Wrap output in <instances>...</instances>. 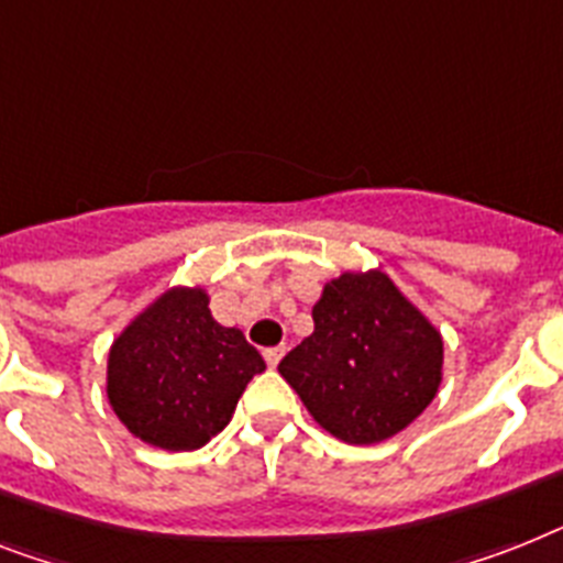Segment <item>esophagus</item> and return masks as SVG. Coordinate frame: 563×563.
<instances>
[{"instance_id": "obj_1", "label": "esophagus", "mask_w": 563, "mask_h": 563, "mask_svg": "<svg viewBox=\"0 0 563 563\" xmlns=\"http://www.w3.org/2000/svg\"><path fill=\"white\" fill-rule=\"evenodd\" d=\"M282 356H285V345L267 347V351H264V360H267V365H271V368H276L278 362H282Z\"/></svg>"}]
</instances>
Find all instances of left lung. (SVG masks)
Returning a JSON list of instances; mask_svg holds the SVG:
<instances>
[{
    "mask_svg": "<svg viewBox=\"0 0 563 563\" xmlns=\"http://www.w3.org/2000/svg\"><path fill=\"white\" fill-rule=\"evenodd\" d=\"M278 374L324 431L383 443L429 408L443 379V336L383 271L342 273L313 305V333Z\"/></svg>",
    "mask_w": 563,
    "mask_h": 563,
    "instance_id": "1",
    "label": "left lung"
}]
</instances>
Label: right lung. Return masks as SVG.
<instances>
[{"instance_id": "right-lung-1", "label": "right lung", "mask_w": 563, "mask_h": 563, "mask_svg": "<svg viewBox=\"0 0 563 563\" xmlns=\"http://www.w3.org/2000/svg\"><path fill=\"white\" fill-rule=\"evenodd\" d=\"M262 354L209 313L201 287H172L109 351L106 394L125 429L166 452H192L230 422Z\"/></svg>"}]
</instances>
